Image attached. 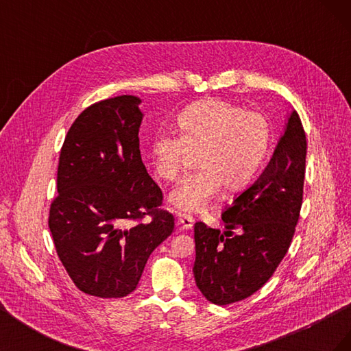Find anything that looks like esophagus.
Returning a JSON list of instances; mask_svg holds the SVG:
<instances>
[{"instance_id":"obj_1","label":"esophagus","mask_w":351,"mask_h":351,"mask_svg":"<svg viewBox=\"0 0 351 351\" xmlns=\"http://www.w3.org/2000/svg\"><path fill=\"white\" fill-rule=\"evenodd\" d=\"M177 224H178L180 228H183V230H192V227H193V224H195V219H193L192 215L178 214Z\"/></svg>"}]
</instances>
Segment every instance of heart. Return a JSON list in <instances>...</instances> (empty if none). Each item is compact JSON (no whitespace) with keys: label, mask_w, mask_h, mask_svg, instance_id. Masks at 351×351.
<instances>
[{"label":"heart","mask_w":351,"mask_h":351,"mask_svg":"<svg viewBox=\"0 0 351 351\" xmlns=\"http://www.w3.org/2000/svg\"><path fill=\"white\" fill-rule=\"evenodd\" d=\"M178 133L159 132L151 143L156 174L176 180L193 164L199 169L174 186L169 204L183 212H200L221 187L239 192L258 176L271 146V124L261 112L227 101L206 99L187 107L177 119Z\"/></svg>","instance_id":"heart-1"}]
</instances>
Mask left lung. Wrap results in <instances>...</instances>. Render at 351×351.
I'll use <instances>...</instances> for the list:
<instances>
[{"label": "left lung", "instance_id": "8db88e82", "mask_svg": "<svg viewBox=\"0 0 351 351\" xmlns=\"http://www.w3.org/2000/svg\"><path fill=\"white\" fill-rule=\"evenodd\" d=\"M306 149L303 124L293 111L267 168L222 212L226 231L195 224V281L210 303L247 299L289 252L303 202Z\"/></svg>", "mask_w": 351, "mask_h": 351}]
</instances>
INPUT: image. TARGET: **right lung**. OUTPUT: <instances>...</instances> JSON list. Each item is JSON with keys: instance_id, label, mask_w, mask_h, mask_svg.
I'll return each instance as SVG.
<instances>
[{"instance_id": "add662e5", "label": "right lung", "mask_w": 351, "mask_h": 351, "mask_svg": "<svg viewBox=\"0 0 351 351\" xmlns=\"http://www.w3.org/2000/svg\"><path fill=\"white\" fill-rule=\"evenodd\" d=\"M139 104L121 95L74 120L49 208L61 263L80 291L102 299L134 291L151 253L174 230L173 214L161 209V189L142 162Z\"/></svg>"}]
</instances>
